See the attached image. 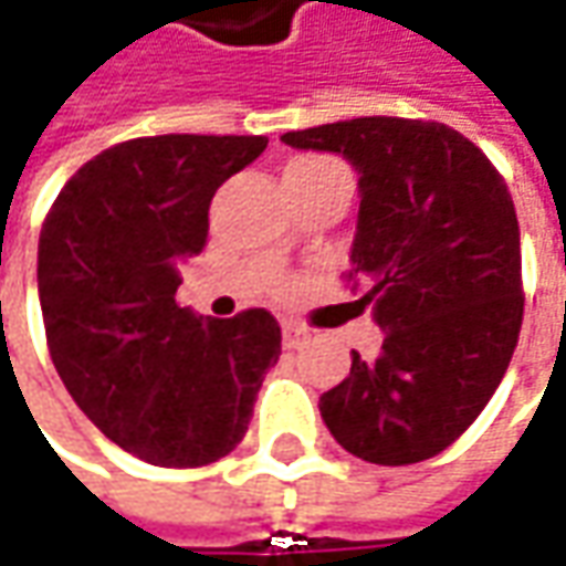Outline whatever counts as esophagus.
<instances>
[{
	"instance_id": "obj_1",
	"label": "esophagus",
	"mask_w": 566,
	"mask_h": 566,
	"mask_svg": "<svg viewBox=\"0 0 566 566\" xmlns=\"http://www.w3.org/2000/svg\"><path fill=\"white\" fill-rule=\"evenodd\" d=\"M307 329L304 326H297V323H291V319H284L282 323V346L284 349H301L304 343H307Z\"/></svg>"
}]
</instances>
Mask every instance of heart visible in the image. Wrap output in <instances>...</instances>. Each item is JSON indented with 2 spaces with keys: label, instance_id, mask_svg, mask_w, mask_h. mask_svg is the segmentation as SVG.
<instances>
[{
  "label": "heart",
  "instance_id": "heart-1",
  "mask_svg": "<svg viewBox=\"0 0 566 566\" xmlns=\"http://www.w3.org/2000/svg\"><path fill=\"white\" fill-rule=\"evenodd\" d=\"M323 166H333L329 159H316V156H304V159H294L284 172H294V169H323Z\"/></svg>",
  "mask_w": 566,
  "mask_h": 566
}]
</instances>
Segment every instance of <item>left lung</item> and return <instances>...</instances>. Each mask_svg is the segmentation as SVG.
Instances as JSON below:
<instances>
[{"label":"left lung","instance_id":"left-lung-1","mask_svg":"<svg viewBox=\"0 0 566 566\" xmlns=\"http://www.w3.org/2000/svg\"><path fill=\"white\" fill-rule=\"evenodd\" d=\"M294 150L336 153L358 172L352 275L371 291L378 355L319 397L333 439L371 464L446 451L500 387L522 326V255L510 188L439 120L352 117L287 130Z\"/></svg>","mask_w":566,"mask_h":566}]
</instances>
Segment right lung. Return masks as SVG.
Segmentation results:
<instances>
[{"label":"right lung","mask_w":566,"mask_h":566,"mask_svg":"<svg viewBox=\"0 0 566 566\" xmlns=\"http://www.w3.org/2000/svg\"><path fill=\"white\" fill-rule=\"evenodd\" d=\"M265 137L163 134L98 153L63 185L38 243L48 346L70 397L115 446L201 468L250 429L282 355L269 311L205 319L179 307V262L208 243L220 185Z\"/></svg>","instance_id":"1"}]
</instances>
